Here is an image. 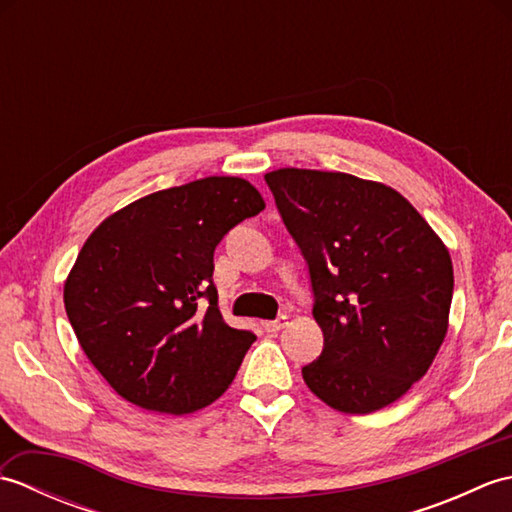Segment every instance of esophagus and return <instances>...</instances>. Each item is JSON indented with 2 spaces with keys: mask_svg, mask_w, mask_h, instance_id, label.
Masks as SVG:
<instances>
[{
  "mask_svg": "<svg viewBox=\"0 0 512 512\" xmlns=\"http://www.w3.org/2000/svg\"><path fill=\"white\" fill-rule=\"evenodd\" d=\"M286 325H288V317H279L275 321H262V328L266 332H279V330H284Z\"/></svg>",
  "mask_w": 512,
  "mask_h": 512,
  "instance_id": "obj_1",
  "label": "esophagus"
}]
</instances>
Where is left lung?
Masks as SVG:
<instances>
[{"mask_svg":"<svg viewBox=\"0 0 512 512\" xmlns=\"http://www.w3.org/2000/svg\"><path fill=\"white\" fill-rule=\"evenodd\" d=\"M264 178L308 262L323 330V352L303 380L343 413L391 405L427 374L447 336L449 248L383 182L297 167Z\"/></svg>","mask_w":512,"mask_h":512,"instance_id":"1","label":"left lung"}]
</instances>
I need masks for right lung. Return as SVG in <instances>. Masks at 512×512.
Returning a JSON list of instances; mask_svg holds the SVG:
<instances>
[{
  "mask_svg": "<svg viewBox=\"0 0 512 512\" xmlns=\"http://www.w3.org/2000/svg\"><path fill=\"white\" fill-rule=\"evenodd\" d=\"M264 209L248 180L209 176L123 206L85 239L63 303L118 396L184 416L231 387L255 334L231 328L217 308L213 250Z\"/></svg>",
  "mask_w": 512,
  "mask_h": 512,
  "instance_id": "add662e5",
  "label": "right lung"
}]
</instances>
